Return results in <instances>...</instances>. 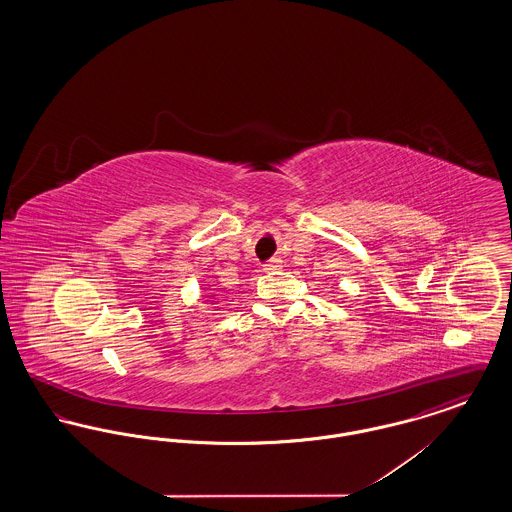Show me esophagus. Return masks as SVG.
Listing matches in <instances>:
<instances>
[{"label": "esophagus", "mask_w": 512, "mask_h": 512, "mask_svg": "<svg viewBox=\"0 0 512 512\" xmlns=\"http://www.w3.org/2000/svg\"><path fill=\"white\" fill-rule=\"evenodd\" d=\"M265 272H270V270H278V268H282V259H270L267 265H265Z\"/></svg>", "instance_id": "esophagus-1"}]
</instances>
